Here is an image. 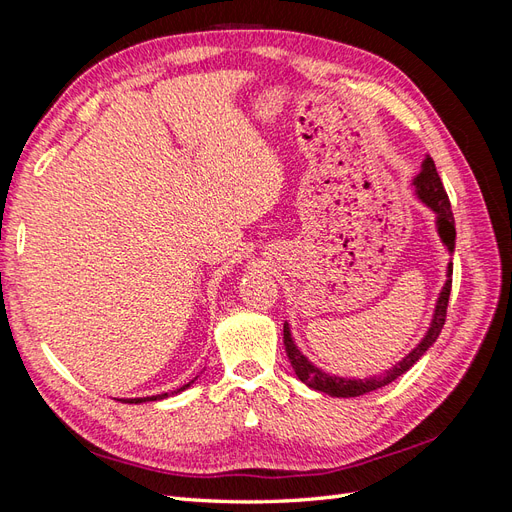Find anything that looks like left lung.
Returning <instances> with one entry per match:
<instances>
[{
    "label": "left lung",
    "instance_id": "8db88e82",
    "mask_svg": "<svg viewBox=\"0 0 512 512\" xmlns=\"http://www.w3.org/2000/svg\"><path fill=\"white\" fill-rule=\"evenodd\" d=\"M412 188L416 198L421 203L433 211L436 215V232L444 245V250L448 252V256L455 254V220H453V211H451V200H448L444 185L440 181V175L436 170V164H433L431 156H425L423 164H421V173H418L412 179ZM451 284H453V258L448 260L446 265V282L438 294L436 299V307H433V316L429 322V329L425 331L423 339L418 342L401 361H397L393 367L384 369L382 374L378 376H369V378H346V376H335V374H327V371L316 367L307 356L299 350L297 342H294L292 331L288 320L284 322V346H286V354L288 361L294 369L297 378L314 389L318 393H324L329 397H359L371 391H378L382 386L391 384L393 380H397L399 376H404L406 371L421 359V356L436 344V339L442 333L444 320H446V305H448V297H451Z\"/></svg>",
    "mask_w": 512,
    "mask_h": 512
}]
</instances>
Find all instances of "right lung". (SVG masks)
Listing matches in <instances>:
<instances>
[{"label": "right lung", "instance_id": "right-lung-1", "mask_svg": "<svg viewBox=\"0 0 512 512\" xmlns=\"http://www.w3.org/2000/svg\"><path fill=\"white\" fill-rule=\"evenodd\" d=\"M198 380V376L194 378V380H190L188 384H183V386H179L177 391H173V393H162V395H153V397H134V399H119V401H123V404H147V401H160V399H166V397H170V395H179V393H183L185 389H190V386L194 384Z\"/></svg>", "mask_w": 512, "mask_h": 512}]
</instances>
